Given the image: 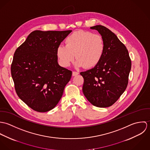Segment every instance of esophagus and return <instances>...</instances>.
I'll return each mask as SVG.
<instances>
[{"instance_id":"34e87169","label":"esophagus","mask_w":150,"mask_h":150,"mask_svg":"<svg viewBox=\"0 0 150 150\" xmlns=\"http://www.w3.org/2000/svg\"><path fill=\"white\" fill-rule=\"evenodd\" d=\"M79 74V73L77 72V71H73V73H72L73 76H76L78 75Z\"/></svg>"}]
</instances>
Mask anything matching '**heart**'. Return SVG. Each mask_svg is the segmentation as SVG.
I'll list each match as a JSON object with an SVG mask.
<instances>
[{
  "label": "heart",
  "instance_id": "1",
  "mask_svg": "<svg viewBox=\"0 0 150 150\" xmlns=\"http://www.w3.org/2000/svg\"><path fill=\"white\" fill-rule=\"evenodd\" d=\"M65 44L66 45H60L57 49V55L64 67L69 66L76 57L77 67H93L100 61L105 48L102 36L84 30H78L69 35Z\"/></svg>",
  "mask_w": 150,
  "mask_h": 150
}]
</instances>
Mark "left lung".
I'll list each match as a JSON object with an SVG mask.
<instances>
[{
	"instance_id": "8db88e82",
	"label": "left lung",
	"mask_w": 150,
	"mask_h": 150,
	"mask_svg": "<svg viewBox=\"0 0 150 150\" xmlns=\"http://www.w3.org/2000/svg\"><path fill=\"white\" fill-rule=\"evenodd\" d=\"M96 30L103 39V55L93 68L83 71V92L93 106L108 107L112 105L125 91L131 69V60L125 45L106 27L96 25L90 28Z\"/></svg>"
}]
</instances>
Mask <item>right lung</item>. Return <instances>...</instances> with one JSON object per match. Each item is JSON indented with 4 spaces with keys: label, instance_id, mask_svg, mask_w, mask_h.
<instances>
[{
    "label": "right lung",
    "instance_id": "1",
    "mask_svg": "<svg viewBox=\"0 0 150 150\" xmlns=\"http://www.w3.org/2000/svg\"><path fill=\"white\" fill-rule=\"evenodd\" d=\"M71 30L31 32L16 50L11 73L18 97L32 109L47 112L61 99L71 71L59 66L57 47Z\"/></svg>",
    "mask_w": 150,
    "mask_h": 150
}]
</instances>
